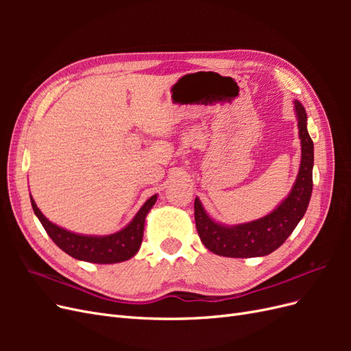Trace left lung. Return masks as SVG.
<instances>
[{
    "label": "left lung",
    "instance_id": "obj_1",
    "mask_svg": "<svg viewBox=\"0 0 351 351\" xmlns=\"http://www.w3.org/2000/svg\"><path fill=\"white\" fill-rule=\"evenodd\" d=\"M294 111L299 125L302 159L295 183L281 204L268 215L237 226H224L212 219L200 200L195 199V221L199 237L205 247L226 258H258L277 250L289 239L303 218L312 196L313 142L307 132L304 107L294 101Z\"/></svg>",
    "mask_w": 351,
    "mask_h": 351
}]
</instances>
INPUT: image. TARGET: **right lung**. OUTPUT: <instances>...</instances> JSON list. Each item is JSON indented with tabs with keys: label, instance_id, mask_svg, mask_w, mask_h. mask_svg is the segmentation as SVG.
I'll return each instance as SVG.
<instances>
[{
	"label": "right lung",
	"instance_id": "add662e5",
	"mask_svg": "<svg viewBox=\"0 0 351 351\" xmlns=\"http://www.w3.org/2000/svg\"><path fill=\"white\" fill-rule=\"evenodd\" d=\"M156 196L158 195H154L147 199L134 218L123 230L108 236H84L61 228L42 214L32 196L30 202L42 227L62 252H66L74 259L84 262L117 263L133 258L141 249L145 219L147 212L155 205Z\"/></svg>",
	"mask_w": 351,
	"mask_h": 351
}]
</instances>
